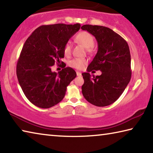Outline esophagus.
<instances>
[{"instance_id": "34e87169", "label": "esophagus", "mask_w": 153, "mask_h": 153, "mask_svg": "<svg viewBox=\"0 0 153 153\" xmlns=\"http://www.w3.org/2000/svg\"><path fill=\"white\" fill-rule=\"evenodd\" d=\"M76 74H77V76H81V72L76 71Z\"/></svg>"}]
</instances>
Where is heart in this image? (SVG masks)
<instances>
[{
    "instance_id": "heart-1",
    "label": "heart",
    "mask_w": 153,
    "mask_h": 153,
    "mask_svg": "<svg viewBox=\"0 0 153 153\" xmlns=\"http://www.w3.org/2000/svg\"><path fill=\"white\" fill-rule=\"evenodd\" d=\"M75 40L79 43L82 46L85 47L88 51L91 50L95 44L94 37L92 35L87 31L80 32L75 37ZM71 45L70 42H67L64 47V52L66 55H68L71 53ZM87 60L83 58H74L69 62V65L72 68L76 69H82L87 64Z\"/></svg>"
}]
</instances>
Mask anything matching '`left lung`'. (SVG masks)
<instances>
[{"instance_id": "1", "label": "left lung", "mask_w": 153, "mask_h": 153, "mask_svg": "<svg viewBox=\"0 0 153 153\" xmlns=\"http://www.w3.org/2000/svg\"><path fill=\"white\" fill-rule=\"evenodd\" d=\"M95 37L98 50L87 72L82 73V93L88 102L98 107L114 103L124 92L131 79V57L126 40L112 29L103 26L84 25ZM101 70L100 76L91 79L89 72Z\"/></svg>"}]
</instances>
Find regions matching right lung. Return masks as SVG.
Segmentation results:
<instances>
[{"mask_svg":"<svg viewBox=\"0 0 153 153\" xmlns=\"http://www.w3.org/2000/svg\"><path fill=\"white\" fill-rule=\"evenodd\" d=\"M81 25H42L24 44L17 64L18 81L28 100L40 108H50L63 100L66 88L76 76L71 67L52 72L51 67L64 57V47Z\"/></svg>","mask_w":153,"mask_h":153,"instance_id":"1","label":"right lung"}]
</instances>
